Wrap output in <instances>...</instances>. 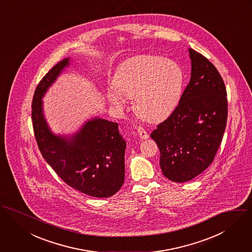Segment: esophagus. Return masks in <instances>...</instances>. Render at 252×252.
I'll use <instances>...</instances> for the list:
<instances>
[{"label": "esophagus", "instance_id": "34e87169", "mask_svg": "<svg viewBox=\"0 0 252 252\" xmlns=\"http://www.w3.org/2000/svg\"><path fill=\"white\" fill-rule=\"evenodd\" d=\"M138 133H139L140 137L142 140H146L149 138V133L147 132V130L143 126L138 127Z\"/></svg>", "mask_w": 252, "mask_h": 252}]
</instances>
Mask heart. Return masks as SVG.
<instances>
[{"label": "heart", "mask_w": 252, "mask_h": 252, "mask_svg": "<svg viewBox=\"0 0 252 252\" xmlns=\"http://www.w3.org/2000/svg\"><path fill=\"white\" fill-rule=\"evenodd\" d=\"M185 73L175 61L163 57L140 55L128 59L118 69L107 98L118 110H124L127 98H134L141 118L159 121L178 106L184 90Z\"/></svg>", "instance_id": "heart-1"}]
</instances>
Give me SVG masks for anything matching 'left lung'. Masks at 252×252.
<instances>
[{"mask_svg":"<svg viewBox=\"0 0 252 252\" xmlns=\"http://www.w3.org/2000/svg\"><path fill=\"white\" fill-rule=\"evenodd\" d=\"M190 81L179 105L151 133L160 151V167L170 181L185 183L211 165L223 137L227 94L215 65L193 49Z\"/></svg>","mask_w":252,"mask_h":252,"instance_id":"obj_1","label":"left lung"}]
</instances>
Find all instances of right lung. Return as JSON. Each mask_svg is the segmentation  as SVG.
<instances>
[{
	"label": "right lung",
	"mask_w": 252,
	"mask_h": 252,
	"mask_svg": "<svg viewBox=\"0 0 252 252\" xmlns=\"http://www.w3.org/2000/svg\"><path fill=\"white\" fill-rule=\"evenodd\" d=\"M69 65L70 58L58 63L35 89L32 119L36 143L43 158L69 187L87 195L110 197L125 181L126 142L118 124L93 117L70 135L55 134L43 113L44 94Z\"/></svg>",
	"instance_id": "obj_1"
}]
</instances>
